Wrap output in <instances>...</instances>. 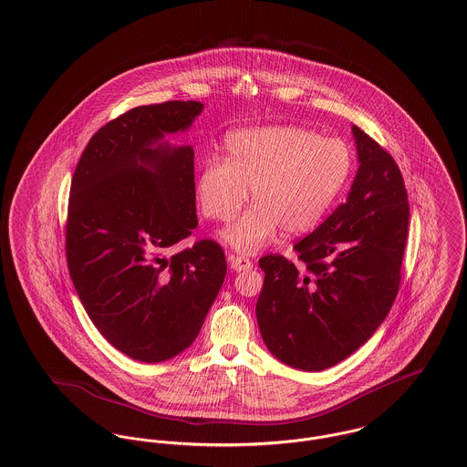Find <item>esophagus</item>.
Returning a JSON list of instances; mask_svg holds the SVG:
<instances>
[{
    "instance_id": "1",
    "label": "esophagus",
    "mask_w": 467,
    "mask_h": 467,
    "mask_svg": "<svg viewBox=\"0 0 467 467\" xmlns=\"http://www.w3.org/2000/svg\"><path fill=\"white\" fill-rule=\"evenodd\" d=\"M229 265L234 272H245L252 268V261L244 255H238V254H229Z\"/></svg>"
}]
</instances>
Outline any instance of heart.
Instances as JSON below:
<instances>
[{"label":"heart","instance_id":"heart-1","mask_svg":"<svg viewBox=\"0 0 467 467\" xmlns=\"http://www.w3.org/2000/svg\"><path fill=\"white\" fill-rule=\"evenodd\" d=\"M227 159L208 157L195 178L201 212L229 222L247 202V213L223 229L227 245L255 254L278 229L300 234L312 229L348 185L351 148L300 127H265L227 138Z\"/></svg>","mask_w":467,"mask_h":467}]
</instances>
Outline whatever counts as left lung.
Here are the masks:
<instances>
[{"label": "left lung", "instance_id": "left-lung-1", "mask_svg": "<svg viewBox=\"0 0 467 467\" xmlns=\"http://www.w3.org/2000/svg\"><path fill=\"white\" fill-rule=\"evenodd\" d=\"M358 172L346 202L295 245L302 268L265 255L255 305L268 351L319 372L351 357L388 316L400 284L410 202L391 155L353 125Z\"/></svg>", "mask_w": 467, "mask_h": 467}]
</instances>
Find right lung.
Segmentation results:
<instances>
[{
    "label": "right lung",
    "instance_id": "obj_1",
    "mask_svg": "<svg viewBox=\"0 0 467 467\" xmlns=\"http://www.w3.org/2000/svg\"><path fill=\"white\" fill-rule=\"evenodd\" d=\"M202 109L172 100L127 110L89 139L72 178L67 265L74 287L104 338L138 361L183 353L227 272L212 240L165 255L197 227L193 148L165 136L187 132Z\"/></svg>",
    "mask_w": 467,
    "mask_h": 467
}]
</instances>
